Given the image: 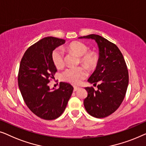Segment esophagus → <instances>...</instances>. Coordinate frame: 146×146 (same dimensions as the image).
Masks as SVG:
<instances>
[{"label": "esophagus", "mask_w": 146, "mask_h": 146, "mask_svg": "<svg viewBox=\"0 0 146 146\" xmlns=\"http://www.w3.org/2000/svg\"><path fill=\"white\" fill-rule=\"evenodd\" d=\"M79 89V87H76V86H75V87H74L73 91H77V90Z\"/></svg>", "instance_id": "1"}]
</instances>
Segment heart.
<instances>
[{
  "mask_svg": "<svg viewBox=\"0 0 146 146\" xmlns=\"http://www.w3.org/2000/svg\"><path fill=\"white\" fill-rule=\"evenodd\" d=\"M70 52L80 56L81 62L89 69L95 67L97 59L93 52H89V48L83 42L75 41L71 43L67 47ZM52 59L53 65L57 68H61L65 64V55L61 48H56L53 51ZM87 71L83 67H69L61 74V80L67 83L78 85L85 79L87 76Z\"/></svg>",
  "mask_w": 146,
  "mask_h": 146,
  "instance_id": "obj_1",
  "label": "heart"
}]
</instances>
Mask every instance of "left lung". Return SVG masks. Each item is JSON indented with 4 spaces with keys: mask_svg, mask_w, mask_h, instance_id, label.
Here are the masks:
<instances>
[{
    "mask_svg": "<svg viewBox=\"0 0 146 146\" xmlns=\"http://www.w3.org/2000/svg\"><path fill=\"white\" fill-rule=\"evenodd\" d=\"M79 38L94 40L99 49L96 68L88 79L94 85L98 83V90L86 87L88 95L83 103L92 116L104 118L118 109L126 95L129 81L126 63L118 47L103 37L90 34Z\"/></svg>",
    "mask_w": 146,
    "mask_h": 146,
    "instance_id": "1",
    "label": "left lung"
}]
</instances>
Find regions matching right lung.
<instances>
[{
    "instance_id": "obj_1",
    "label": "right lung",
    "mask_w": 146,
    "mask_h": 146,
    "mask_svg": "<svg viewBox=\"0 0 146 146\" xmlns=\"http://www.w3.org/2000/svg\"><path fill=\"white\" fill-rule=\"evenodd\" d=\"M65 42L55 37L43 38L26 51L20 61L18 76L20 93L29 109L44 120L60 116L73 91V86L65 82H61L59 89L53 91L48 86L57 72L52 52Z\"/></svg>"
}]
</instances>
